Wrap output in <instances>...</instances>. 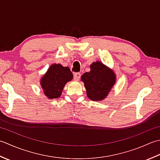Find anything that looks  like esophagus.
Listing matches in <instances>:
<instances>
[{"label":"esophagus","instance_id":"34e87169","mask_svg":"<svg viewBox=\"0 0 160 160\" xmlns=\"http://www.w3.org/2000/svg\"><path fill=\"white\" fill-rule=\"evenodd\" d=\"M81 78V73L80 72H75L74 73V80H79Z\"/></svg>","mask_w":160,"mask_h":160}]
</instances>
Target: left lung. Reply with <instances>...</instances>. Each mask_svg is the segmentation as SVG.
<instances>
[{
  "label": "left lung",
  "mask_w": 160,
  "mask_h": 160,
  "mask_svg": "<svg viewBox=\"0 0 160 160\" xmlns=\"http://www.w3.org/2000/svg\"><path fill=\"white\" fill-rule=\"evenodd\" d=\"M115 79L113 71L99 61L93 63L90 66V72L84 73L81 77L87 95L92 101L105 98L115 84Z\"/></svg>",
  "instance_id": "left-lung-1"
}]
</instances>
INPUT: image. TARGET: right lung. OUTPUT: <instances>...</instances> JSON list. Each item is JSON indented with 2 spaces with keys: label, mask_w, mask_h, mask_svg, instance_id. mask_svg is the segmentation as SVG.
Masks as SVG:
<instances>
[{
  "label": "right lung",
  "mask_w": 160,
  "mask_h": 160,
  "mask_svg": "<svg viewBox=\"0 0 160 160\" xmlns=\"http://www.w3.org/2000/svg\"><path fill=\"white\" fill-rule=\"evenodd\" d=\"M73 74L68 67L54 64L42 77L41 85L45 96L50 99H57L61 94L65 85L72 79Z\"/></svg>",
  "instance_id": "right-lung-1"
}]
</instances>
